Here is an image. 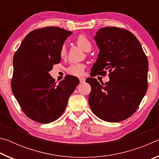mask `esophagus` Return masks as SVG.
I'll return each instance as SVG.
<instances>
[{
	"mask_svg": "<svg viewBox=\"0 0 159 159\" xmlns=\"http://www.w3.org/2000/svg\"><path fill=\"white\" fill-rule=\"evenodd\" d=\"M79 80H80V83H83L85 82V79L84 77H80V78H79Z\"/></svg>",
	"mask_w": 159,
	"mask_h": 159,
	"instance_id": "1",
	"label": "esophagus"
}]
</instances>
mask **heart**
Here are the masks:
<instances>
[{
	"label": "heart",
	"mask_w": 159,
	"mask_h": 159,
	"mask_svg": "<svg viewBox=\"0 0 159 159\" xmlns=\"http://www.w3.org/2000/svg\"><path fill=\"white\" fill-rule=\"evenodd\" d=\"M76 43L84 51H87L88 50L91 49V48H92V45H91L90 41L84 35H79L78 36L76 39ZM60 54L61 57H64L66 55L65 47L62 46L61 48ZM84 69L85 65H83L82 64H71L67 69V72L69 74L73 75V76H81L83 74V71H84Z\"/></svg>",
	"instance_id": "1"
}]
</instances>
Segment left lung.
<instances>
[{
    "instance_id": "left-lung-1",
    "label": "left lung",
    "mask_w": 159,
    "mask_h": 159,
    "mask_svg": "<svg viewBox=\"0 0 159 159\" xmlns=\"http://www.w3.org/2000/svg\"><path fill=\"white\" fill-rule=\"evenodd\" d=\"M94 39L99 52L90 76H104L107 70L110 80L100 85L94 78L86 79L91 86V110L104 121H122L135 112L146 94L147 56L138 39L126 29L101 28Z\"/></svg>"
}]
</instances>
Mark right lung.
<instances>
[{
  "mask_svg": "<svg viewBox=\"0 0 159 159\" xmlns=\"http://www.w3.org/2000/svg\"><path fill=\"white\" fill-rule=\"evenodd\" d=\"M72 32L57 26L27 34L13 57L12 90L24 113L41 123L55 121L63 114L69 97L79 85L67 75L56 85L49 71L61 61L60 50Z\"/></svg>",
  "mask_w": 159,
  "mask_h": 159,
  "instance_id": "right-lung-1",
  "label": "right lung"
}]
</instances>
